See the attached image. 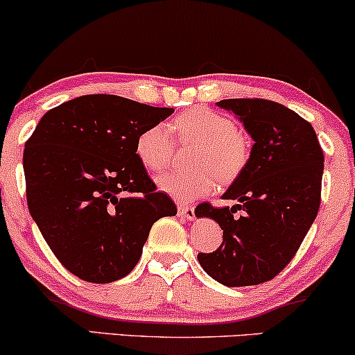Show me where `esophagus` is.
Wrapping results in <instances>:
<instances>
[{
  "instance_id": "1",
  "label": "esophagus",
  "mask_w": 355,
  "mask_h": 355,
  "mask_svg": "<svg viewBox=\"0 0 355 355\" xmlns=\"http://www.w3.org/2000/svg\"><path fill=\"white\" fill-rule=\"evenodd\" d=\"M178 215L185 220L195 218V209L191 205H178Z\"/></svg>"
}]
</instances>
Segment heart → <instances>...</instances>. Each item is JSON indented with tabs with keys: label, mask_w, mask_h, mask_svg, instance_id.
Returning <instances> with one entry per match:
<instances>
[{
	"label": "heart",
	"mask_w": 355,
	"mask_h": 355,
	"mask_svg": "<svg viewBox=\"0 0 355 355\" xmlns=\"http://www.w3.org/2000/svg\"><path fill=\"white\" fill-rule=\"evenodd\" d=\"M172 128L182 141H197L191 153L193 168L162 175L157 185L177 200L209 193L218 182L230 183L248 160V145L230 118L207 108H191L175 118ZM173 137L168 125L148 126L137 140V155L150 172H162L172 162Z\"/></svg>",
	"instance_id": "heart-1"
}]
</instances>
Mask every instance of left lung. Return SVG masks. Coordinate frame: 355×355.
Instances as JSON below:
<instances>
[{
    "label": "left lung",
    "instance_id": "8db88e82",
    "mask_svg": "<svg viewBox=\"0 0 355 355\" xmlns=\"http://www.w3.org/2000/svg\"><path fill=\"white\" fill-rule=\"evenodd\" d=\"M217 105L237 115L254 146L245 168L222 195L237 205L217 209L205 202L195 209L197 217L214 218L223 230L220 247L198 254V262L227 287L259 285L294 259L317 217L324 152L312 125L284 105L262 98Z\"/></svg>",
    "mask_w": 355,
    "mask_h": 355
}]
</instances>
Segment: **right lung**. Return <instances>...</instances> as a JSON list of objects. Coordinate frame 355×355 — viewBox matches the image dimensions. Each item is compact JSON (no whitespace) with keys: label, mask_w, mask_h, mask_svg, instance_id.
Instances as JSON below:
<instances>
[{"label":"right lung","mask_w":355,"mask_h":355,"mask_svg":"<svg viewBox=\"0 0 355 355\" xmlns=\"http://www.w3.org/2000/svg\"><path fill=\"white\" fill-rule=\"evenodd\" d=\"M172 113L85 95L44 113L24 144L28 209L61 266L81 280L128 275L153 223L177 215L137 155L140 133Z\"/></svg>","instance_id":"1"}]
</instances>
